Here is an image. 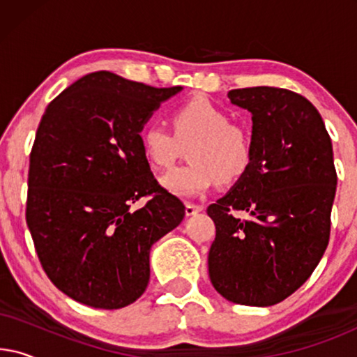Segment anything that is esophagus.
Here are the masks:
<instances>
[{"instance_id": "34e87169", "label": "esophagus", "mask_w": 357, "mask_h": 357, "mask_svg": "<svg viewBox=\"0 0 357 357\" xmlns=\"http://www.w3.org/2000/svg\"><path fill=\"white\" fill-rule=\"evenodd\" d=\"M199 211H203V206H199V204H193V203L185 204V214H187V216H195V214H198Z\"/></svg>"}]
</instances>
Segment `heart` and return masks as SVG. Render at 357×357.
I'll return each instance as SVG.
<instances>
[{"instance_id": "1", "label": "heart", "mask_w": 357, "mask_h": 357, "mask_svg": "<svg viewBox=\"0 0 357 357\" xmlns=\"http://www.w3.org/2000/svg\"><path fill=\"white\" fill-rule=\"evenodd\" d=\"M172 130L151 121L139 133L141 149L153 169H165L187 146L190 162L170 169L160 183L177 197H198L214 183H232L250 169L252 135L226 110L204 97L180 104L170 115Z\"/></svg>"}]
</instances>
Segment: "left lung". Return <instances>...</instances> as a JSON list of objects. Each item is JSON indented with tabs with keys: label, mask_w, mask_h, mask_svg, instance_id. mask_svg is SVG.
Returning <instances> with one entry per match:
<instances>
[{
	"label": "left lung",
	"mask_w": 357,
	"mask_h": 357,
	"mask_svg": "<svg viewBox=\"0 0 357 357\" xmlns=\"http://www.w3.org/2000/svg\"><path fill=\"white\" fill-rule=\"evenodd\" d=\"M227 96L252 114L253 159L208 206L216 226L209 280L234 304L275 305L309 280L328 245L333 148L319 110L297 92L258 86Z\"/></svg>",
	"instance_id": "left-lung-1"
}]
</instances>
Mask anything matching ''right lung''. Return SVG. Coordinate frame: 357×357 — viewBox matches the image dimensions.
Here are the masks:
<instances>
[{
    "label": "right lung",
    "instance_id": "obj_1",
    "mask_svg": "<svg viewBox=\"0 0 357 357\" xmlns=\"http://www.w3.org/2000/svg\"><path fill=\"white\" fill-rule=\"evenodd\" d=\"M182 89L91 73L45 109L31 151L26 221L40 265L68 297L121 309L149 281V250L182 222L185 206L160 187L139 131ZM148 197L143 208L130 204Z\"/></svg>",
    "mask_w": 357,
    "mask_h": 357
}]
</instances>
